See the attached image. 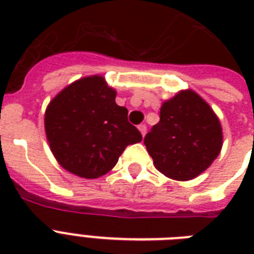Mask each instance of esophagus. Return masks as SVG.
<instances>
[{
  "mask_svg": "<svg viewBox=\"0 0 254 254\" xmlns=\"http://www.w3.org/2000/svg\"><path fill=\"white\" fill-rule=\"evenodd\" d=\"M138 130H139V133L142 134V137H145V134H146V125H145V124H141V125H138Z\"/></svg>",
  "mask_w": 254,
  "mask_h": 254,
  "instance_id": "34e87169",
  "label": "esophagus"
}]
</instances>
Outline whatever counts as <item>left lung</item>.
Returning a JSON list of instances; mask_svg holds the SVG:
<instances>
[{
	"mask_svg": "<svg viewBox=\"0 0 254 254\" xmlns=\"http://www.w3.org/2000/svg\"><path fill=\"white\" fill-rule=\"evenodd\" d=\"M159 123L143 139L155 169L174 181L200 175L220 154L221 124L192 89H185L161 107Z\"/></svg>",
	"mask_w": 254,
	"mask_h": 254,
	"instance_id": "left-lung-1",
	"label": "left lung"
}]
</instances>
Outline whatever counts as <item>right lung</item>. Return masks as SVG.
Listing matches in <instances>:
<instances>
[{"mask_svg":"<svg viewBox=\"0 0 254 254\" xmlns=\"http://www.w3.org/2000/svg\"><path fill=\"white\" fill-rule=\"evenodd\" d=\"M50 149L63 169L85 179L109 173L127 145L141 142L116 104V91L100 75L81 77L62 89L45 113Z\"/></svg>","mask_w":254,"mask_h":254,"instance_id":"right-lung-1","label":"right lung"}]
</instances>
